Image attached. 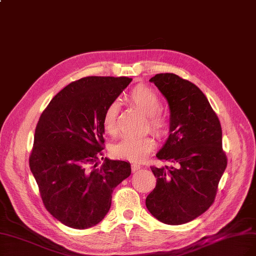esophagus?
<instances>
[{"mask_svg":"<svg viewBox=\"0 0 256 256\" xmlns=\"http://www.w3.org/2000/svg\"><path fill=\"white\" fill-rule=\"evenodd\" d=\"M142 168V166H140V164H136V163H132L131 164V170H132V172H138V170H140Z\"/></svg>","mask_w":256,"mask_h":256,"instance_id":"1","label":"esophagus"}]
</instances>
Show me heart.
Returning a JSON list of instances; mask_svg holds the SVG:
<instances>
[{
  "mask_svg": "<svg viewBox=\"0 0 256 256\" xmlns=\"http://www.w3.org/2000/svg\"><path fill=\"white\" fill-rule=\"evenodd\" d=\"M127 100L148 116L149 125L158 136H162L168 132V122L158 112L162 107L161 100L150 88L144 84L134 86L127 94ZM118 113V104L116 102H110L104 110L102 118V126L110 134L116 132ZM154 146L156 142L152 136H124L111 146V152L116 158L138 162L144 160L154 150Z\"/></svg>",
  "mask_w": 256,
  "mask_h": 256,
  "instance_id": "heart-1",
  "label": "heart"
}]
</instances>
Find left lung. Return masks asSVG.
<instances>
[{"label":"left lung","mask_w":256,"mask_h":256,"mask_svg":"<svg viewBox=\"0 0 256 256\" xmlns=\"http://www.w3.org/2000/svg\"><path fill=\"white\" fill-rule=\"evenodd\" d=\"M170 106V136L156 154L174 166L150 168L156 178L146 198L154 217L166 224L192 222L213 204L226 167L222 131L206 96L172 73L150 78Z\"/></svg>","instance_id":"8db88e82"}]
</instances>
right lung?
I'll use <instances>...</instances> for the list:
<instances>
[{"mask_svg": "<svg viewBox=\"0 0 256 256\" xmlns=\"http://www.w3.org/2000/svg\"><path fill=\"white\" fill-rule=\"evenodd\" d=\"M129 77L89 76L50 100L34 131L30 167L44 206L61 224L84 230L100 224L112 192L131 174L130 163L104 158L102 113L131 82Z\"/></svg>", "mask_w": 256, "mask_h": 256, "instance_id": "add662e5", "label": "right lung"}]
</instances>
